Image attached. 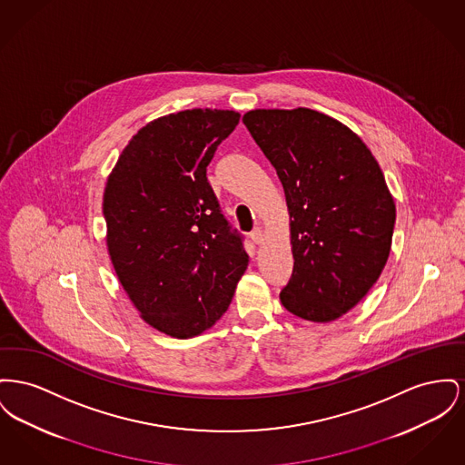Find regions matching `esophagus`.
Here are the masks:
<instances>
[{
  "label": "esophagus",
  "instance_id": "obj_1",
  "mask_svg": "<svg viewBox=\"0 0 465 465\" xmlns=\"http://www.w3.org/2000/svg\"><path fill=\"white\" fill-rule=\"evenodd\" d=\"M249 237H251V241H252L254 244H262V241H263V230H262L260 226H256V228L249 233Z\"/></svg>",
  "mask_w": 465,
  "mask_h": 465
}]
</instances>
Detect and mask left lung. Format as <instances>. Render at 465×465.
Wrapping results in <instances>:
<instances>
[{
  "instance_id": "8db88e82",
  "label": "left lung",
  "mask_w": 465,
  "mask_h": 465,
  "mask_svg": "<svg viewBox=\"0 0 465 465\" xmlns=\"http://www.w3.org/2000/svg\"><path fill=\"white\" fill-rule=\"evenodd\" d=\"M272 163L290 211L293 273L279 293L302 320L341 318L386 265L395 203L381 168L348 126L311 109H258L242 117Z\"/></svg>"
}]
</instances>
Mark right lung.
<instances>
[{
    "label": "right lung",
    "instance_id": "right-lung-1",
    "mask_svg": "<svg viewBox=\"0 0 465 465\" xmlns=\"http://www.w3.org/2000/svg\"><path fill=\"white\" fill-rule=\"evenodd\" d=\"M239 119L233 110L192 109L149 123L104 193L110 260L124 292L151 327L177 339L213 327L246 272L244 239L207 181Z\"/></svg>",
    "mask_w": 465,
    "mask_h": 465
}]
</instances>
